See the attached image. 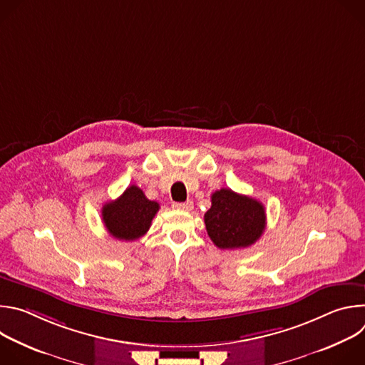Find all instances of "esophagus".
I'll return each instance as SVG.
<instances>
[{
  "label": "esophagus",
  "mask_w": 365,
  "mask_h": 365,
  "mask_svg": "<svg viewBox=\"0 0 365 365\" xmlns=\"http://www.w3.org/2000/svg\"><path fill=\"white\" fill-rule=\"evenodd\" d=\"M173 207L178 211H190L193 207V203L190 200H186V202H175L173 203Z\"/></svg>",
  "instance_id": "34e87169"
}]
</instances>
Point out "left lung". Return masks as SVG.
Masks as SVG:
<instances>
[{"label": "left lung", "instance_id": "8db88e82", "mask_svg": "<svg viewBox=\"0 0 365 365\" xmlns=\"http://www.w3.org/2000/svg\"><path fill=\"white\" fill-rule=\"evenodd\" d=\"M205 214V227L212 242L221 250L252 245L266 230L264 205L231 189H220L211 196Z\"/></svg>", "mask_w": 365, "mask_h": 365}]
</instances>
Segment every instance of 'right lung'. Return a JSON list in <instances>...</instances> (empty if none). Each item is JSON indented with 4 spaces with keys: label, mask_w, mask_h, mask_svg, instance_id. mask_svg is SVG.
Masks as SVG:
<instances>
[{
    "label": "right lung",
    "mask_w": 365,
    "mask_h": 365,
    "mask_svg": "<svg viewBox=\"0 0 365 365\" xmlns=\"http://www.w3.org/2000/svg\"><path fill=\"white\" fill-rule=\"evenodd\" d=\"M159 207L158 202L148 200L138 186L131 185L120 197L102 206V221L114 238L134 241L148 231Z\"/></svg>",
    "instance_id": "add662e5"
}]
</instances>
